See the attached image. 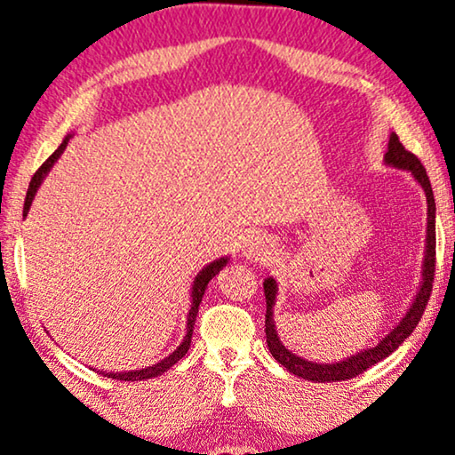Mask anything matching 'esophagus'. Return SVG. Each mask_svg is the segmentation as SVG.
<instances>
[{"label":"esophagus","mask_w":455,"mask_h":455,"mask_svg":"<svg viewBox=\"0 0 455 455\" xmlns=\"http://www.w3.org/2000/svg\"><path fill=\"white\" fill-rule=\"evenodd\" d=\"M270 251H273V245H270V241L267 237H262V235L251 233L243 237L241 254H243L247 260H267Z\"/></svg>","instance_id":"obj_1"}]
</instances>
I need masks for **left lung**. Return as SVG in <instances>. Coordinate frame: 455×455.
<instances>
[{"label": "left lung", "instance_id": "obj_1", "mask_svg": "<svg viewBox=\"0 0 455 455\" xmlns=\"http://www.w3.org/2000/svg\"><path fill=\"white\" fill-rule=\"evenodd\" d=\"M384 161L399 170H410L411 176L422 185L424 193H427L428 201V233H427V256H424V273H422V285H419V291L413 300L411 308L407 310V315L401 319V323L395 327L393 331L388 333L384 340L370 350H363V353L350 356L347 361H340V363H310V361H304L302 356H298L287 350L283 344H281L277 330H275L273 321V307L275 298H277V283L275 279H264V296H267V315H264V331H267V344L270 355L279 361L281 365L285 367L287 371H291L298 378H304V380L313 382H340V380H350V378L359 376L365 370H370L371 365H376L378 361L387 359L390 353H395L396 348L403 344L410 333L416 330V325L422 319L424 308L430 300V291H433V281H435V262H436V237H435V197H433V187H430V180L427 176V170L419 164V159L411 151H407L403 142L399 140V136L390 134L388 140V151L384 155Z\"/></svg>", "mask_w": 455, "mask_h": 455}]
</instances>
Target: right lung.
<instances>
[{
	"mask_svg": "<svg viewBox=\"0 0 455 455\" xmlns=\"http://www.w3.org/2000/svg\"><path fill=\"white\" fill-rule=\"evenodd\" d=\"M67 142H68V138H65V140H62V145H60L59 148H56V151L52 153L50 157L45 159L42 165H39V170L36 172V174H33L31 182H28V191H27V197H25V208H22V216H27L28 208H31V201H33V197H36V193H37L39 185H42L44 176L48 174L52 165H54V161L60 157V153H62V151H65ZM227 262H228V258H220V260H214L212 264H208V267H205L204 270H201V273L197 275V277H195V281H193V291H191L193 304H191V310H188V321H187V336H185V340H182L180 347H178V348L174 350V353H172L170 356H165L164 361H159L157 365H153V367H145V370L124 371V373H107V371H102V373H105V376H108V378H113V380L138 382V380H148V378L159 376V373L168 371L172 365L178 363V361H180L182 356L187 355L188 347H191L193 325H195V321H197L199 302H201V298H204V294H205V287H208V283H210V279H212V277H216V275L220 273V268H222V267H227Z\"/></svg>",
	"mask_w": 455,
	"mask_h": 455,
	"instance_id": "obj_1",
	"label": "right lung"
}]
</instances>
